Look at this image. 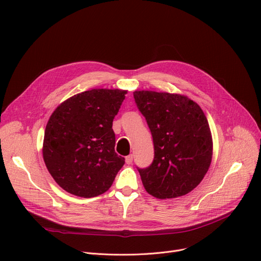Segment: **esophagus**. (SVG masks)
I'll return each mask as SVG.
<instances>
[{
	"label": "esophagus",
	"instance_id": "34e87169",
	"mask_svg": "<svg viewBox=\"0 0 261 261\" xmlns=\"http://www.w3.org/2000/svg\"><path fill=\"white\" fill-rule=\"evenodd\" d=\"M132 161H133V156L132 155H128L127 157H125V163H127L128 165L132 164Z\"/></svg>",
	"mask_w": 261,
	"mask_h": 261
}]
</instances>
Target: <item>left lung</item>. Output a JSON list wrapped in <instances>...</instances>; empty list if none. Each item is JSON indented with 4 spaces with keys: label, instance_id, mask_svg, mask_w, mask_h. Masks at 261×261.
Wrapping results in <instances>:
<instances>
[{
    "label": "left lung",
    "instance_id": "8db88e82",
    "mask_svg": "<svg viewBox=\"0 0 261 261\" xmlns=\"http://www.w3.org/2000/svg\"><path fill=\"white\" fill-rule=\"evenodd\" d=\"M154 142V161L138 170L144 189L156 198L188 194L204 179L213 158V137L206 116L186 95L133 92Z\"/></svg>",
    "mask_w": 261,
    "mask_h": 261
}]
</instances>
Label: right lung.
Returning a JSON list of instances; mask_svg holds the SVG:
<instances>
[{"instance_id":"right-lung-1","label":"right lung","mask_w":261,"mask_h":261,"mask_svg":"<svg viewBox=\"0 0 261 261\" xmlns=\"http://www.w3.org/2000/svg\"><path fill=\"white\" fill-rule=\"evenodd\" d=\"M128 91L92 89L64 100L46 123L42 154L48 172L79 197L103 194L124 165L115 152L113 120Z\"/></svg>"}]
</instances>
